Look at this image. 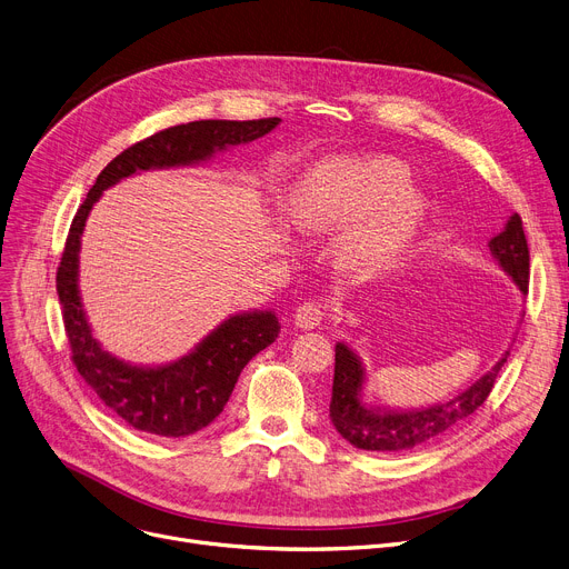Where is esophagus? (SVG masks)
I'll return each instance as SVG.
<instances>
[{"label": "esophagus", "mask_w": 569, "mask_h": 569, "mask_svg": "<svg viewBox=\"0 0 569 569\" xmlns=\"http://www.w3.org/2000/svg\"><path fill=\"white\" fill-rule=\"evenodd\" d=\"M323 317H326V308L321 303H317V300H303V303H300L293 312V323L298 328L310 330V328L321 326Z\"/></svg>", "instance_id": "1"}]
</instances>
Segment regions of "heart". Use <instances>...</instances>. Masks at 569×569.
Instances as JSON below:
<instances>
[{
	"label": "heart",
	"instance_id": "b5f03b06",
	"mask_svg": "<svg viewBox=\"0 0 569 569\" xmlns=\"http://www.w3.org/2000/svg\"><path fill=\"white\" fill-rule=\"evenodd\" d=\"M287 213L303 233H321L362 216L349 233V252L362 263H383L413 239L422 204L409 190L402 164L332 160L300 179Z\"/></svg>",
	"mask_w": 569,
	"mask_h": 569
}]
</instances>
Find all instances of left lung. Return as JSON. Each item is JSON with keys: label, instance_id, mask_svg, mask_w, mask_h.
Instances as JSON below:
<instances>
[{"label": "left lung", "instance_id": "obj_1", "mask_svg": "<svg viewBox=\"0 0 569 569\" xmlns=\"http://www.w3.org/2000/svg\"><path fill=\"white\" fill-rule=\"evenodd\" d=\"M489 250L498 259V263L512 276L517 287L528 293L530 254L519 213H515L508 220V227L489 241ZM506 360L508 353L496 362L489 375L476 381L466 392L450 399V402L409 413H375L365 409L358 397L365 377L360 360L345 345H338L336 377H332L330 397V420L342 437L360 450L407 452L420 448L433 439H439L441 433L450 431L455 425H459L463 418H469L476 409L485 405V399L489 397Z\"/></svg>", "mask_w": 569, "mask_h": 569}]
</instances>
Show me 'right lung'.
Here are the masks:
<instances>
[{
  "mask_svg": "<svg viewBox=\"0 0 569 569\" xmlns=\"http://www.w3.org/2000/svg\"><path fill=\"white\" fill-rule=\"evenodd\" d=\"M278 123V117L252 121L204 119L158 130L108 162L71 222L57 266V293L71 360L84 383L130 427L179 439L211 425L224 409L248 360L276 342L280 326L273 312L237 315L211 332L190 356L158 370L130 367L112 358L91 338L78 296V250L84 220L100 192L119 179L153 167L204 160L216 149L252 142Z\"/></svg>",
  "mask_w": 569,
  "mask_h": 569,
  "instance_id": "1",
  "label": "right lung"
}]
</instances>
